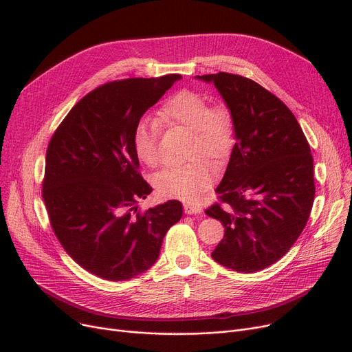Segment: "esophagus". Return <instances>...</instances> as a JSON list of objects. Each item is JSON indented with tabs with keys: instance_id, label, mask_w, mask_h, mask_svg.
<instances>
[{
	"instance_id": "1",
	"label": "esophagus",
	"mask_w": 352,
	"mask_h": 352,
	"mask_svg": "<svg viewBox=\"0 0 352 352\" xmlns=\"http://www.w3.org/2000/svg\"><path fill=\"white\" fill-rule=\"evenodd\" d=\"M202 208L197 204H184V212L188 214V215H197V214H201Z\"/></svg>"
}]
</instances>
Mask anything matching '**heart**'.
I'll return each mask as SVG.
<instances>
[{"label": "heart", "instance_id": "obj_1", "mask_svg": "<svg viewBox=\"0 0 352 352\" xmlns=\"http://www.w3.org/2000/svg\"><path fill=\"white\" fill-rule=\"evenodd\" d=\"M157 120L162 125H182L192 133L191 155L202 154L210 158L226 157L234 142V124L224 107L210 108L208 100L197 91L181 89L158 109ZM144 118L133 131V148L137 158L148 166L161 161L158 150L160 125ZM212 166L204 160H194L182 165L166 166L154 175V186L164 198L194 201L214 181Z\"/></svg>", "mask_w": 352, "mask_h": 352}]
</instances>
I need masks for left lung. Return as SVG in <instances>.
Segmentation results:
<instances>
[{
  "label": "left lung",
  "mask_w": 352,
  "mask_h": 352,
  "mask_svg": "<svg viewBox=\"0 0 352 352\" xmlns=\"http://www.w3.org/2000/svg\"><path fill=\"white\" fill-rule=\"evenodd\" d=\"M223 97L234 124L230 162L206 214L223 223L211 256L238 272L283 258L302 232L316 186L308 141L289 108L255 81L228 72L195 76Z\"/></svg>",
  "instance_id": "obj_1"
}]
</instances>
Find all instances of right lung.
<instances>
[{
    "label": "right lung",
    "instance_id": "right-lung-1",
    "mask_svg": "<svg viewBox=\"0 0 352 352\" xmlns=\"http://www.w3.org/2000/svg\"><path fill=\"white\" fill-rule=\"evenodd\" d=\"M178 74L108 82L78 101L54 133L43 198L67 254L88 272L125 281L150 270L182 217L171 199L138 211L153 188L138 173L133 131Z\"/></svg>",
    "mask_w": 352,
    "mask_h": 352
}]
</instances>
